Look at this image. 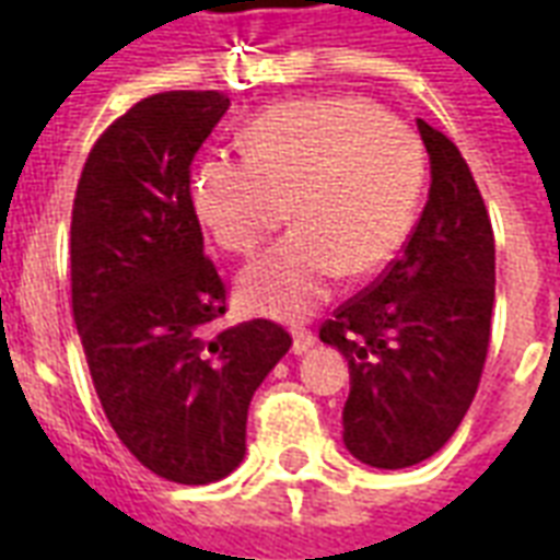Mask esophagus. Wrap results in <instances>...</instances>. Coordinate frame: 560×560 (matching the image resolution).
<instances>
[{
  "label": "esophagus",
  "instance_id": "34e87169",
  "mask_svg": "<svg viewBox=\"0 0 560 560\" xmlns=\"http://www.w3.org/2000/svg\"><path fill=\"white\" fill-rule=\"evenodd\" d=\"M314 342V331H307V328H296V331H293V351H296V354H305Z\"/></svg>",
  "mask_w": 560,
  "mask_h": 560
}]
</instances>
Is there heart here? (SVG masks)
<instances>
[{
  "label": "heart",
  "mask_w": 560,
  "mask_h": 560,
  "mask_svg": "<svg viewBox=\"0 0 560 560\" xmlns=\"http://www.w3.org/2000/svg\"><path fill=\"white\" fill-rule=\"evenodd\" d=\"M244 153L202 162L191 197L202 226L235 255H253L290 214L296 220L237 281L255 314L307 316L346 272L383 270L407 244L424 191V144L369 98L276 104L244 130Z\"/></svg>",
  "instance_id": "b5f03b06"
}]
</instances>
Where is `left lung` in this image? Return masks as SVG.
<instances>
[{
	"instance_id": "obj_1",
	"label": "left lung",
	"mask_w": 560,
	"mask_h": 560,
	"mask_svg": "<svg viewBox=\"0 0 560 560\" xmlns=\"http://www.w3.org/2000/svg\"><path fill=\"white\" fill-rule=\"evenodd\" d=\"M430 197L389 267L325 319L319 340L349 360L342 442L398 470L447 444L477 395L494 311V229L459 148L418 118Z\"/></svg>"
}]
</instances>
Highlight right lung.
Masks as SVG:
<instances>
[{
	"label": "right lung",
	"instance_id": "right-lung-1",
	"mask_svg": "<svg viewBox=\"0 0 560 560\" xmlns=\"http://www.w3.org/2000/svg\"><path fill=\"white\" fill-rule=\"evenodd\" d=\"M226 109L218 90L142 98L92 144L72 206V316L104 416L179 486L241 465L249 400L293 346L270 319L211 331L226 284L202 253L191 162Z\"/></svg>",
	"mask_w": 560,
	"mask_h": 560
}]
</instances>
